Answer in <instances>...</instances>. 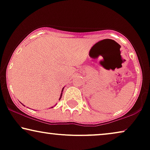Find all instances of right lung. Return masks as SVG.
Returning <instances> with one entry per match:
<instances>
[{
	"label": "right lung",
	"instance_id": "add662e5",
	"mask_svg": "<svg viewBox=\"0 0 150 150\" xmlns=\"http://www.w3.org/2000/svg\"><path fill=\"white\" fill-rule=\"evenodd\" d=\"M63 90H64V88H62V93H61V94H60V98H59V100H60V98H62V92H63Z\"/></svg>",
	"mask_w": 150,
	"mask_h": 150
}]
</instances>
